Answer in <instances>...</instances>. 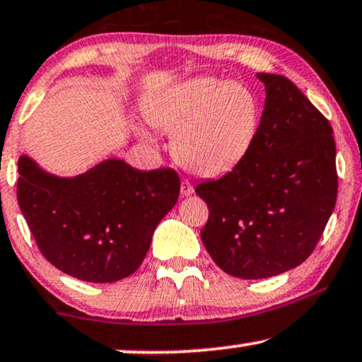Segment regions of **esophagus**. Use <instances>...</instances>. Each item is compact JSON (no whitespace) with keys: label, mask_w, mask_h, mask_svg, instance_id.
<instances>
[{"label":"esophagus","mask_w":362,"mask_h":362,"mask_svg":"<svg viewBox=\"0 0 362 362\" xmlns=\"http://www.w3.org/2000/svg\"><path fill=\"white\" fill-rule=\"evenodd\" d=\"M180 194H182V197H190L192 194H194V185H192L189 180H182Z\"/></svg>","instance_id":"obj_1"}]
</instances>
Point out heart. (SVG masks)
I'll return each mask as SVG.
<instances>
[{
	"instance_id": "1",
	"label": "heart",
	"mask_w": 362,
	"mask_h": 362,
	"mask_svg": "<svg viewBox=\"0 0 362 362\" xmlns=\"http://www.w3.org/2000/svg\"><path fill=\"white\" fill-rule=\"evenodd\" d=\"M148 124L172 132V152L182 165L205 177L228 173L257 139L262 104L242 83L194 77L167 86L144 105Z\"/></svg>"
}]
</instances>
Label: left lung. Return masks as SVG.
<instances>
[{
	"mask_svg": "<svg viewBox=\"0 0 362 362\" xmlns=\"http://www.w3.org/2000/svg\"><path fill=\"white\" fill-rule=\"evenodd\" d=\"M264 109L252 151L218 180L197 185L209 205L202 242L235 278L296 268L320 242L338 195L327 119L285 76L258 72Z\"/></svg>",
	"mask_w": 362,
	"mask_h": 362,
	"instance_id": "obj_1",
	"label": "left lung"
}]
</instances>
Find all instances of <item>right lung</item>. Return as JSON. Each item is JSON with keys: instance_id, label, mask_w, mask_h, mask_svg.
Returning a JSON list of instances; mask_svg holds the SVG:
<instances>
[{"instance_id": "obj_1", "label": "right lung", "mask_w": 362, "mask_h": 362, "mask_svg": "<svg viewBox=\"0 0 362 362\" xmlns=\"http://www.w3.org/2000/svg\"><path fill=\"white\" fill-rule=\"evenodd\" d=\"M18 173L19 209L41 253L57 269L89 283L131 276L180 194L172 168L142 172L117 157L61 177L23 153Z\"/></svg>"}]
</instances>
